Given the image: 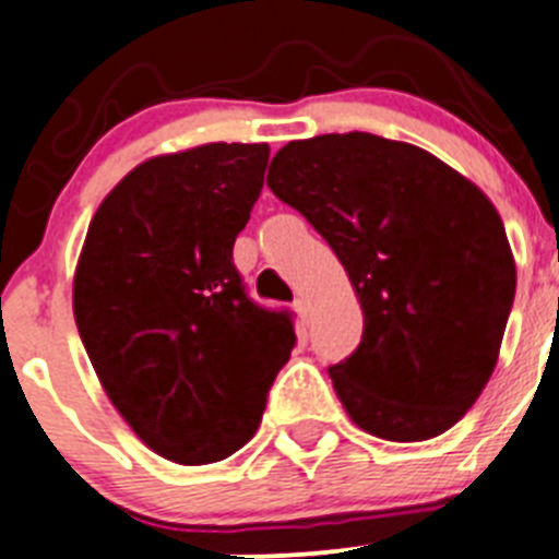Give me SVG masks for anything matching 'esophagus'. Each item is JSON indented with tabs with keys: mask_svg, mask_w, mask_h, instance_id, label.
I'll return each instance as SVG.
<instances>
[{
	"mask_svg": "<svg viewBox=\"0 0 559 559\" xmlns=\"http://www.w3.org/2000/svg\"><path fill=\"white\" fill-rule=\"evenodd\" d=\"M294 310H296V316H299L301 324H307V319H310V305H307V299H296Z\"/></svg>",
	"mask_w": 559,
	"mask_h": 559,
	"instance_id": "1",
	"label": "esophagus"
}]
</instances>
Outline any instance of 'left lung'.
Here are the masks:
<instances>
[{
	"mask_svg": "<svg viewBox=\"0 0 559 559\" xmlns=\"http://www.w3.org/2000/svg\"><path fill=\"white\" fill-rule=\"evenodd\" d=\"M274 197L330 243L362 307V341L330 368L352 421L416 443L474 407L499 360L515 260L499 210L413 143L371 132L290 141Z\"/></svg>",
	"mask_w": 559,
	"mask_h": 559,
	"instance_id": "8db88e82",
	"label": "left lung"
}]
</instances>
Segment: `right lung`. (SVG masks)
<instances>
[{
    "instance_id": "right-lung-1",
    "label": "right lung",
    "mask_w": 559,
    "mask_h": 559,
    "mask_svg": "<svg viewBox=\"0 0 559 559\" xmlns=\"http://www.w3.org/2000/svg\"><path fill=\"white\" fill-rule=\"evenodd\" d=\"M269 143H202L132 168L102 199L74 271V321L112 407L155 454L207 465L260 427L296 343L246 296L233 243Z\"/></svg>"
}]
</instances>
